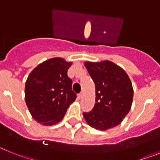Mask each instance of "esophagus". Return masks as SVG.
Segmentation results:
<instances>
[{"mask_svg":"<svg viewBox=\"0 0 160 160\" xmlns=\"http://www.w3.org/2000/svg\"><path fill=\"white\" fill-rule=\"evenodd\" d=\"M83 97V92H81V93H79L78 95V98L79 99H82Z\"/></svg>","mask_w":160,"mask_h":160,"instance_id":"1","label":"esophagus"}]
</instances>
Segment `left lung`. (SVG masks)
Returning <instances> with one entry per match:
<instances>
[{
	"label": "left lung",
	"instance_id": "8db88e82",
	"mask_svg": "<svg viewBox=\"0 0 160 160\" xmlns=\"http://www.w3.org/2000/svg\"><path fill=\"white\" fill-rule=\"evenodd\" d=\"M95 84V104L83 112L87 123L100 131L116 127L129 113L133 100L132 84L122 68L110 61L85 62Z\"/></svg>",
	"mask_w": 160,
	"mask_h": 160
}]
</instances>
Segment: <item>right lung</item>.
Listing matches in <instances>:
<instances>
[{"label": "right lung", "mask_w": 160, "mask_h": 160, "mask_svg": "<svg viewBox=\"0 0 160 160\" xmlns=\"http://www.w3.org/2000/svg\"><path fill=\"white\" fill-rule=\"evenodd\" d=\"M71 62L61 58L45 61L29 73L25 87V102L31 115L45 126L62 119L77 95L67 70Z\"/></svg>", "instance_id": "1"}]
</instances>
